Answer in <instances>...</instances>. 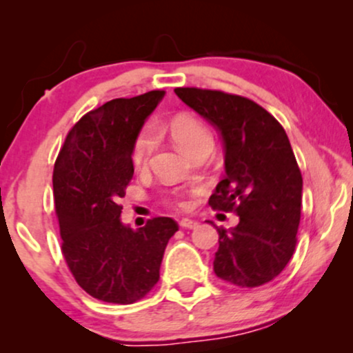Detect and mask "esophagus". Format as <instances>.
<instances>
[{
    "mask_svg": "<svg viewBox=\"0 0 353 353\" xmlns=\"http://www.w3.org/2000/svg\"><path fill=\"white\" fill-rule=\"evenodd\" d=\"M179 225L184 229H196L197 228V222L192 221V219H181Z\"/></svg>",
    "mask_w": 353,
    "mask_h": 353,
    "instance_id": "esophagus-1",
    "label": "esophagus"
}]
</instances>
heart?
<instances>
[{"instance_id": "obj_1", "label": "heart", "mask_w": 353, "mask_h": 353, "mask_svg": "<svg viewBox=\"0 0 353 353\" xmlns=\"http://www.w3.org/2000/svg\"><path fill=\"white\" fill-rule=\"evenodd\" d=\"M169 132H171L172 139L176 141V144L179 145L182 151L192 154L199 148L201 144L212 141L209 131L205 129V125L201 123L199 119H196L194 116L189 114H181L174 117L169 124ZM157 145V131L151 125H145L144 129H141L139 134L136 136L134 143H132L131 149V161L132 165L136 169H143L148 165L149 159H151L154 149ZM176 204L179 208H188V202L184 199H176Z\"/></svg>"}]
</instances>
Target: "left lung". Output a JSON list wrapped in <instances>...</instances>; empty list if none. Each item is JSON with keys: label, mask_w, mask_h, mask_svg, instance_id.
I'll return each instance as SVG.
<instances>
[{"label": "left lung", "mask_w": 353, "mask_h": 353, "mask_svg": "<svg viewBox=\"0 0 353 353\" xmlns=\"http://www.w3.org/2000/svg\"><path fill=\"white\" fill-rule=\"evenodd\" d=\"M219 131L225 176L212 209L234 210L236 228L219 232L214 272L237 287H259L285 269L297 244L302 174L279 121L254 101L197 88L174 89Z\"/></svg>", "instance_id": "1"}]
</instances>
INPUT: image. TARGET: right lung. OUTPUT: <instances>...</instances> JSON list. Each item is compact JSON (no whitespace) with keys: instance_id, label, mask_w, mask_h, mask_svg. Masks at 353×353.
I'll return each mask as SVG.
<instances>
[{"instance_id":"1","label":"right lung","mask_w":353,"mask_h":353,"mask_svg":"<svg viewBox=\"0 0 353 353\" xmlns=\"http://www.w3.org/2000/svg\"><path fill=\"white\" fill-rule=\"evenodd\" d=\"M164 91L119 98L72 125L52 172L64 261L83 290L109 303H134L159 281L163 255L177 228L171 217L141 229L121 221L117 204L132 179L131 149Z\"/></svg>"}]
</instances>
